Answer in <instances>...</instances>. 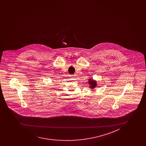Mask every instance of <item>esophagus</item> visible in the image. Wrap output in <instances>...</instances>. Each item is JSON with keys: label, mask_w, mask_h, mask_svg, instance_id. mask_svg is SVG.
I'll list each match as a JSON object with an SVG mask.
<instances>
[{"label": "esophagus", "mask_w": 146, "mask_h": 146, "mask_svg": "<svg viewBox=\"0 0 146 146\" xmlns=\"http://www.w3.org/2000/svg\"><path fill=\"white\" fill-rule=\"evenodd\" d=\"M72 76V78H75V76H76V75H71Z\"/></svg>", "instance_id": "34e87169"}]
</instances>
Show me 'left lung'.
Here are the masks:
<instances>
[{"mask_svg": "<svg viewBox=\"0 0 146 146\" xmlns=\"http://www.w3.org/2000/svg\"><path fill=\"white\" fill-rule=\"evenodd\" d=\"M89 87L91 89H94L97 87V82L96 81L93 80V79L90 78L88 79Z\"/></svg>", "mask_w": 146, "mask_h": 146, "instance_id": "obj_1", "label": "left lung"}]
</instances>
